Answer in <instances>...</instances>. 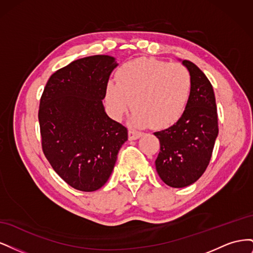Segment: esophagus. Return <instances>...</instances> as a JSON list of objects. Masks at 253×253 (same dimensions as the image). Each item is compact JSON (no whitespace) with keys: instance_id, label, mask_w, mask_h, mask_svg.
<instances>
[{"instance_id":"obj_1","label":"esophagus","mask_w":253,"mask_h":253,"mask_svg":"<svg viewBox=\"0 0 253 253\" xmlns=\"http://www.w3.org/2000/svg\"><path fill=\"white\" fill-rule=\"evenodd\" d=\"M141 135H142V133H140V132H137V131H135V129H129V131H128V139L129 140L138 139Z\"/></svg>"}]
</instances>
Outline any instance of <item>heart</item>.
Here are the masks:
<instances>
[{
	"label": "heart",
	"mask_w": 253,
	"mask_h": 253,
	"mask_svg": "<svg viewBox=\"0 0 253 253\" xmlns=\"http://www.w3.org/2000/svg\"><path fill=\"white\" fill-rule=\"evenodd\" d=\"M117 83L110 81L105 91L113 117L120 119L132 106L133 124L170 126L185 112L192 80L186 66L156 59H137L122 65Z\"/></svg>",
	"instance_id": "heart-1"
}]
</instances>
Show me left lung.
Here are the masks:
<instances>
[{
    "label": "left lung",
    "mask_w": 253,
    "mask_h": 253,
    "mask_svg": "<svg viewBox=\"0 0 253 253\" xmlns=\"http://www.w3.org/2000/svg\"><path fill=\"white\" fill-rule=\"evenodd\" d=\"M192 87L178 121L155 132L160 151L155 160L162 180L173 188L192 185L206 171L218 134L217 110L212 84L194 63L183 60Z\"/></svg>",
    "instance_id": "1"
}]
</instances>
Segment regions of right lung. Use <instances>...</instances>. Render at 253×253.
I'll return each instance as SVG.
<instances>
[{"label":"right lung","instance_id":"obj_1","mask_svg":"<svg viewBox=\"0 0 253 253\" xmlns=\"http://www.w3.org/2000/svg\"><path fill=\"white\" fill-rule=\"evenodd\" d=\"M115 58L97 55L53 73L40 99L42 150L52 169L74 189L91 192L108 181L127 128L104 112Z\"/></svg>","mask_w":253,"mask_h":253}]
</instances>
